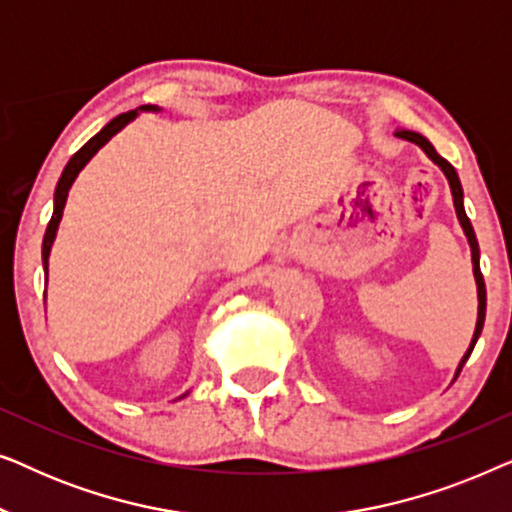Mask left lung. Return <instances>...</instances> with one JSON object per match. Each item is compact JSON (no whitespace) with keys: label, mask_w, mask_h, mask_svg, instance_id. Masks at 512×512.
I'll return each mask as SVG.
<instances>
[{"label":"left lung","mask_w":512,"mask_h":512,"mask_svg":"<svg viewBox=\"0 0 512 512\" xmlns=\"http://www.w3.org/2000/svg\"><path fill=\"white\" fill-rule=\"evenodd\" d=\"M396 137L401 139H408V142L417 144L419 149H422L426 156H429L433 163H436L443 174L450 181V191H452V200H454V209H457V219L461 223V228H464V233L468 237V244H471V258H473V275H475V284H478V321H475V333H473V340H471V347H468V352L464 354V359L459 361V368H457V375L459 377L461 368H464V363L468 361V356H471L475 342H478L480 333H482V326H485V310H487V291H485V279H482V272H480V249H478V240H475V233H473V226L471 221H468L466 216V209H464V191H461V181H459V174L454 167L447 163L443 156H438L436 149H433V144L429 139L419 135V132H412V130H396L394 132Z\"/></svg>","instance_id":"1"}]
</instances>
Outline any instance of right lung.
Instances as JSON below:
<instances>
[{
    "label": "right lung",
    "instance_id": "obj_1",
    "mask_svg": "<svg viewBox=\"0 0 512 512\" xmlns=\"http://www.w3.org/2000/svg\"><path fill=\"white\" fill-rule=\"evenodd\" d=\"M139 111H160L158 107H153V104H144V107H139L135 111H128V114H121L116 118H111V121L104 125V128L97 132L95 137H90L86 144L81 146L79 151L74 153L72 158H69V163L65 165V170H62V177L58 181V186H55V198H53V216L51 221H48V228H46V235H44V244H41V261H44V270L48 272V256H51V247H53V240H55V233H58V226H60V219H62V209H65V202H67V193L69 188H72L74 179L79 177V172L83 167L88 165V160L95 156L97 151L102 149L104 144L109 142L111 137L116 135V132H121L125 125H128L132 118H137Z\"/></svg>",
    "mask_w": 512,
    "mask_h": 512
}]
</instances>
